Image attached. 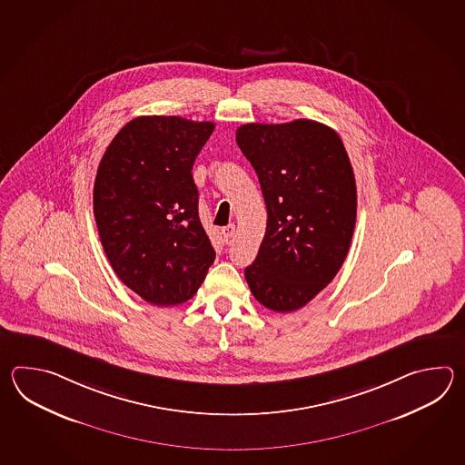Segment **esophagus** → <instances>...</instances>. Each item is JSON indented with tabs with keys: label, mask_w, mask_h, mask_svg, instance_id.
<instances>
[{
	"label": "esophagus",
	"mask_w": 465,
	"mask_h": 465,
	"mask_svg": "<svg viewBox=\"0 0 465 465\" xmlns=\"http://www.w3.org/2000/svg\"><path fill=\"white\" fill-rule=\"evenodd\" d=\"M221 232H223V236L226 241H229L231 237L236 234V226L234 224H228V226H224V228L221 229Z\"/></svg>",
	"instance_id": "esophagus-1"
}]
</instances>
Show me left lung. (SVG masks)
Segmentation results:
<instances>
[{
    "label": "left lung",
    "mask_w": 465,
    "mask_h": 465,
    "mask_svg": "<svg viewBox=\"0 0 465 465\" xmlns=\"http://www.w3.org/2000/svg\"><path fill=\"white\" fill-rule=\"evenodd\" d=\"M236 141L267 208L266 234L244 276L262 306L292 312L346 261L356 228L354 171L336 131L312 119L242 124Z\"/></svg>",
    "instance_id": "8db88e82"
}]
</instances>
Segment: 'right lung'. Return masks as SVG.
Returning <instances> with one entry per match:
<instances>
[{
	"label": "right lung",
	"mask_w": 465,
	"mask_h": 465,
	"mask_svg": "<svg viewBox=\"0 0 465 465\" xmlns=\"http://www.w3.org/2000/svg\"><path fill=\"white\" fill-rule=\"evenodd\" d=\"M214 123L139 116L99 163L93 209L116 276L154 306L198 292L216 252L198 214L193 164Z\"/></svg>",
	"instance_id": "right-lung-1"
}]
</instances>
